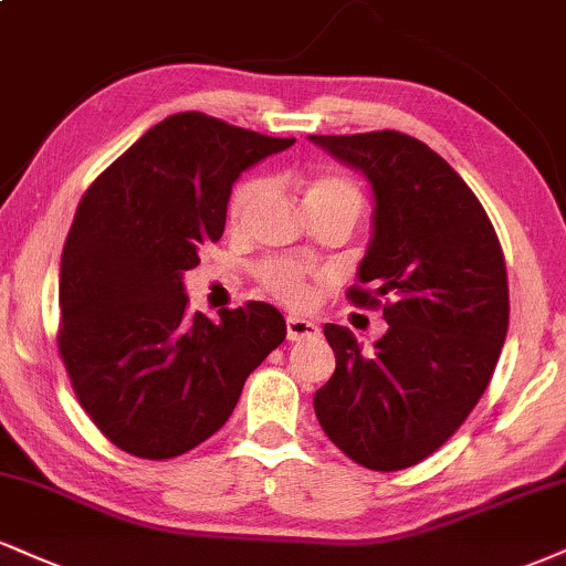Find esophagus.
I'll return each mask as SVG.
<instances>
[{
    "label": "esophagus",
    "mask_w": 566,
    "mask_h": 566,
    "mask_svg": "<svg viewBox=\"0 0 566 566\" xmlns=\"http://www.w3.org/2000/svg\"><path fill=\"white\" fill-rule=\"evenodd\" d=\"M316 335H318V326L308 322V318H301V316L287 318V339H292V343H297V339H305V337H316Z\"/></svg>",
    "instance_id": "1"
}]
</instances>
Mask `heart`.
I'll list each match as a JSON object with an SVG mask.
<instances>
[{
    "label": "heart",
    "instance_id": "1",
    "mask_svg": "<svg viewBox=\"0 0 566 566\" xmlns=\"http://www.w3.org/2000/svg\"><path fill=\"white\" fill-rule=\"evenodd\" d=\"M265 192V184L261 179H248L234 189L229 200V213L234 221H240L253 210V206L261 200ZM305 202L308 206H324V202H337V206H348L350 210H360V192L348 179L343 176H318L308 184L305 192ZM261 279L279 301L290 305H305L311 297L308 290V271L303 265L292 261H265L261 265Z\"/></svg>",
    "mask_w": 566,
    "mask_h": 566
}]
</instances>
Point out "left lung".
<instances>
[{
    "mask_svg": "<svg viewBox=\"0 0 566 566\" xmlns=\"http://www.w3.org/2000/svg\"><path fill=\"white\" fill-rule=\"evenodd\" d=\"M308 139L371 187V240L348 297L382 305L390 324L371 350L326 324L337 369L313 395L322 430L377 472L419 464L478 406L509 329L506 263L493 223L464 179L400 132Z\"/></svg>",
    "mask_w": 566,
    "mask_h": 566,
    "instance_id": "1",
    "label": "left lung"
}]
</instances>
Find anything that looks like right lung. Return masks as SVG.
<instances>
[{
	"label": "right lung",
	"mask_w": 566,
	"mask_h": 566,
	"mask_svg": "<svg viewBox=\"0 0 566 566\" xmlns=\"http://www.w3.org/2000/svg\"><path fill=\"white\" fill-rule=\"evenodd\" d=\"M295 139L179 113L88 187L60 261V356L107 440L174 459L221 430L244 379L287 337L269 303L189 313L184 274L227 227L242 171Z\"/></svg>",
	"instance_id": "right-lung-1"
}]
</instances>
